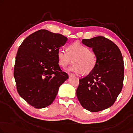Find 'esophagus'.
Here are the masks:
<instances>
[{"label":"esophagus","instance_id":"34e87169","mask_svg":"<svg viewBox=\"0 0 133 133\" xmlns=\"http://www.w3.org/2000/svg\"><path fill=\"white\" fill-rule=\"evenodd\" d=\"M75 74L74 73H69V76H75Z\"/></svg>","mask_w":133,"mask_h":133}]
</instances>
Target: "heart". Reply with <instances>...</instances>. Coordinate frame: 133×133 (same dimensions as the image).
I'll list each match as a JSON object with an SVG mask.
<instances>
[{"label":"heart","mask_w":133,"mask_h":133,"mask_svg":"<svg viewBox=\"0 0 133 133\" xmlns=\"http://www.w3.org/2000/svg\"><path fill=\"white\" fill-rule=\"evenodd\" d=\"M58 64L66 67L74 60V64L69 69L77 73L88 74L94 70L97 63V56L94 51L80 42H75L67 47V52L60 49L57 52Z\"/></svg>","instance_id":"heart-1"}]
</instances>
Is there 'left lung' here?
Segmentation results:
<instances>
[{"label":"left lung","instance_id":"8db88e82","mask_svg":"<svg viewBox=\"0 0 133 133\" xmlns=\"http://www.w3.org/2000/svg\"><path fill=\"white\" fill-rule=\"evenodd\" d=\"M97 56L94 70L79 79L76 96L81 106L92 112L110 108L121 91L124 78V60L117 45L103 36L82 39Z\"/></svg>","mask_w":133,"mask_h":133}]
</instances>
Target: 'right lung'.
Segmentation results:
<instances>
[{
    "label": "right lung",
    "instance_id": "right-lung-1",
    "mask_svg": "<svg viewBox=\"0 0 133 133\" xmlns=\"http://www.w3.org/2000/svg\"><path fill=\"white\" fill-rule=\"evenodd\" d=\"M67 40L61 34L39 30L27 37L18 49L14 69L17 91L35 108L52 103L59 87L69 78L57 58Z\"/></svg>",
    "mask_w": 133,
    "mask_h": 133
}]
</instances>
